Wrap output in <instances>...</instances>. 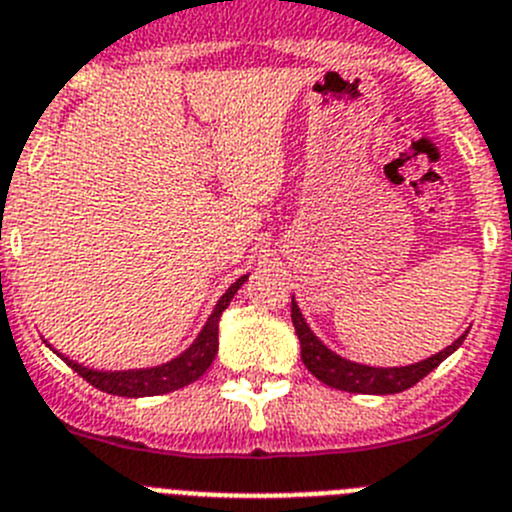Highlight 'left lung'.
<instances>
[{
    "label": "left lung",
    "mask_w": 512,
    "mask_h": 512,
    "mask_svg": "<svg viewBox=\"0 0 512 512\" xmlns=\"http://www.w3.org/2000/svg\"><path fill=\"white\" fill-rule=\"evenodd\" d=\"M290 319H293V326H296L298 342H301V359L303 365L308 367L313 377H319L324 385L336 390H344V393H362V395H393L403 393V390L413 388L418 380L428 375L431 370L444 362L449 354L457 352L462 347L464 331L457 342L449 344L441 352L431 354V357L421 359V362H413V365L403 367H372L362 365V362H352V359L342 357V354L331 352L319 336L313 334L311 326L303 319L301 308H298L296 298L290 303Z\"/></svg>",
    "instance_id": "1"
}]
</instances>
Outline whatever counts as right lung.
<instances>
[{
  "label": "right lung",
  "mask_w": 512,
  "mask_h": 512,
  "mask_svg": "<svg viewBox=\"0 0 512 512\" xmlns=\"http://www.w3.org/2000/svg\"><path fill=\"white\" fill-rule=\"evenodd\" d=\"M245 280L247 275H242V278H237L229 285L227 293L216 301L214 311H211V316L206 319L199 336L191 342V347L183 349L178 357H173L170 362H163V365L140 367V370H94V367L78 365L71 357H63V354L55 352V349L53 352L58 354L73 372H78V375L84 377L86 382H91L94 388L104 390V393L109 395L147 398V395L173 393V390L186 388L193 380H199V377L211 367L216 352H219V319H222L224 308L229 306V301H232L234 293L242 288Z\"/></svg>",
  "instance_id": "obj_1"
}]
</instances>
